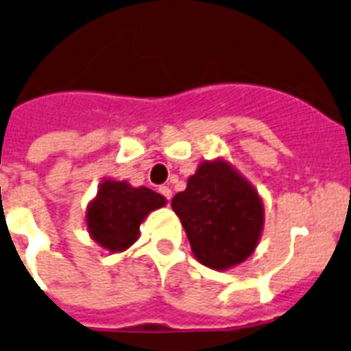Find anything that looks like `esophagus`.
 I'll return each mask as SVG.
<instances>
[{
    "mask_svg": "<svg viewBox=\"0 0 351 351\" xmlns=\"http://www.w3.org/2000/svg\"><path fill=\"white\" fill-rule=\"evenodd\" d=\"M160 193H162V196H164V198H166V199L173 198V191H171L169 187H167V185H162Z\"/></svg>",
    "mask_w": 351,
    "mask_h": 351,
    "instance_id": "34e87169",
    "label": "esophagus"
}]
</instances>
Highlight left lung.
Wrapping results in <instances>:
<instances>
[{
  "mask_svg": "<svg viewBox=\"0 0 351 351\" xmlns=\"http://www.w3.org/2000/svg\"><path fill=\"white\" fill-rule=\"evenodd\" d=\"M171 207L180 217L194 257L212 269L239 266L261 241L262 198L225 158L202 162Z\"/></svg>",
  "mask_w": 351,
  "mask_h": 351,
  "instance_id": "8db88e82",
  "label": "left lung"
}]
</instances>
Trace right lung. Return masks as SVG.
Segmentation results:
<instances>
[{"label":"right lung","mask_w":351,"mask_h":351,"mask_svg":"<svg viewBox=\"0 0 351 351\" xmlns=\"http://www.w3.org/2000/svg\"><path fill=\"white\" fill-rule=\"evenodd\" d=\"M167 199L148 187L105 178L87 205L85 223L90 239L110 253L125 252L139 239L141 223Z\"/></svg>","instance_id":"1"}]
</instances>
